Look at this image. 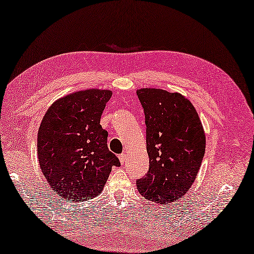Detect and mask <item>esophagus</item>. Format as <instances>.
<instances>
[{"mask_svg":"<svg viewBox=\"0 0 254 254\" xmlns=\"http://www.w3.org/2000/svg\"><path fill=\"white\" fill-rule=\"evenodd\" d=\"M119 158H120L121 164L124 165V164H125V160H126V158H127V155H126V154H121V155L119 156Z\"/></svg>","mask_w":254,"mask_h":254,"instance_id":"obj_1","label":"esophagus"}]
</instances>
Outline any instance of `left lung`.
Masks as SVG:
<instances>
[{
    "label": "left lung",
    "mask_w": 254,
    "mask_h": 254,
    "mask_svg": "<svg viewBox=\"0 0 254 254\" xmlns=\"http://www.w3.org/2000/svg\"><path fill=\"white\" fill-rule=\"evenodd\" d=\"M146 125L150 167L137 180L145 199L174 202L187 194L205 155L201 122L187 98L178 92L142 88L137 91Z\"/></svg>",
    "instance_id": "obj_1"
}]
</instances>
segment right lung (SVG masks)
Returning a JSON list of instances; mask_svg holds the SVG:
<instances>
[{"instance_id":"1","label":"right lung","mask_w":254,"mask_h":254,"mask_svg":"<svg viewBox=\"0 0 254 254\" xmlns=\"http://www.w3.org/2000/svg\"><path fill=\"white\" fill-rule=\"evenodd\" d=\"M112 91L88 89L56 101L38 134V156L49 187L64 199L94 198L120 159L109 151L100 119Z\"/></svg>"}]
</instances>
